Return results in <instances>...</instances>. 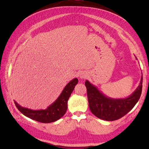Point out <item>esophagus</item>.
Wrapping results in <instances>:
<instances>
[{
  "instance_id": "obj_1",
  "label": "esophagus",
  "mask_w": 149,
  "mask_h": 149,
  "mask_svg": "<svg viewBox=\"0 0 149 149\" xmlns=\"http://www.w3.org/2000/svg\"><path fill=\"white\" fill-rule=\"evenodd\" d=\"M79 76V78H81V79H84V78L86 77L87 75H86V74H85V73H82L81 72Z\"/></svg>"
}]
</instances>
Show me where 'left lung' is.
Segmentation results:
<instances>
[{
    "label": "left lung",
    "instance_id": "obj_1",
    "mask_svg": "<svg viewBox=\"0 0 149 149\" xmlns=\"http://www.w3.org/2000/svg\"><path fill=\"white\" fill-rule=\"evenodd\" d=\"M135 58L138 59L136 56ZM142 82L143 77L141 75L139 86L131 95L125 98L114 99L107 97L96 86L86 80L85 86L91 112L99 118L106 121H114L122 118L133 108L140 99Z\"/></svg>",
    "mask_w": 149,
    "mask_h": 149
}]
</instances>
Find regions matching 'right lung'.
I'll list each match as a JSON object with an SVG mask.
<instances>
[{"mask_svg":"<svg viewBox=\"0 0 149 149\" xmlns=\"http://www.w3.org/2000/svg\"><path fill=\"white\" fill-rule=\"evenodd\" d=\"M78 83L77 78L73 79L66 85L62 92L54 102L45 109L34 110L22 107L15 101V106L24 115L42 123H51L60 119L68 108V100Z\"/></svg>","mask_w":149,"mask_h":149,"instance_id":"right-lung-1","label":"right lung"}]
</instances>
